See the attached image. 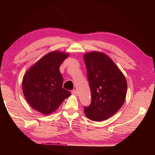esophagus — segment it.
<instances>
[{
  "mask_svg": "<svg viewBox=\"0 0 155 155\" xmlns=\"http://www.w3.org/2000/svg\"><path fill=\"white\" fill-rule=\"evenodd\" d=\"M72 94L74 95V96H77L78 95V92L77 90H73L72 91Z\"/></svg>",
  "mask_w": 155,
  "mask_h": 155,
  "instance_id": "34e87169",
  "label": "esophagus"
}]
</instances>
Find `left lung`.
<instances>
[{"mask_svg": "<svg viewBox=\"0 0 155 155\" xmlns=\"http://www.w3.org/2000/svg\"><path fill=\"white\" fill-rule=\"evenodd\" d=\"M83 57L91 92V103L84 107V114L93 121L107 120L123 105L127 80L113 61L103 52L92 51Z\"/></svg>", "mask_w": 155, "mask_h": 155, "instance_id": "1", "label": "left lung"}]
</instances>
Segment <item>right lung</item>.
Instances as JSON below:
<instances>
[{"label":"right lung","mask_w":155,"mask_h":155,"mask_svg":"<svg viewBox=\"0 0 155 155\" xmlns=\"http://www.w3.org/2000/svg\"><path fill=\"white\" fill-rule=\"evenodd\" d=\"M69 53L54 51L43 56L26 72L22 92L30 106L45 115L54 112L71 92L62 88L59 67Z\"/></svg>","instance_id":"right-lung-1"}]
</instances>
